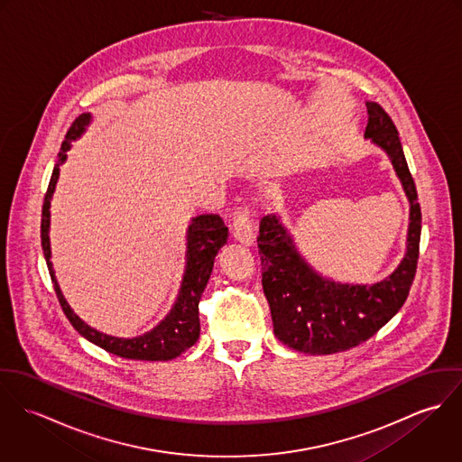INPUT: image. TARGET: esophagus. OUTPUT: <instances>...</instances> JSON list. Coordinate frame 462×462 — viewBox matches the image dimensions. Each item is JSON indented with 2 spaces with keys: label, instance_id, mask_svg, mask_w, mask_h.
I'll return each instance as SVG.
<instances>
[{
  "label": "esophagus",
  "instance_id": "34e87169",
  "mask_svg": "<svg viewBox=\"0 0 462 462\" xmlns=\"http://www.w3.org/2000/svg\"><path fill=\"white\" fill-rule=\"evenodd\" d=\"M233 236L236 242L244 244V245H253L254 244V227H253V220L249 217V211L240 208L235 213L233 218Z\"/></svg>",
  "mask_w": 462,
  "mask_h": 462
}]
</instances>
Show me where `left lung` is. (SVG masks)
Masks as SVG:
<instances>
[{"instance_id": "obj_1", "label": "left lung", "mask_w": 462, "mask_h": 462, "mask_svg": "<svg viewBox=\"0 0 462 462\" xmlns=\"http://www.w3.org/2000/svg\"><path fill=\"white\" fill-rule=\"evenodd\" d=\"M366 110L365 138L388 154L409 200L405 254L395 270L374 284L334 281L306 262L279 215H266L260 222L262 282L273 334L290 348L311 356L343 352L372 337L403 306L416 273L421 235L416 187L393 121L374 101H366Z\"/></svg>"}]
</instances>
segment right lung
Instances as JSON below:
<instances>
[{
  "mask_svg": "<svg viewBox=\"0 0 462 462\" xmlns=\"http://www.w3.org/2000/svg\"><path fill=\"white\" fill-rule=\"evenodd\" d=\"M92 123V114H81L74 119L66 134V140L59 152V162L53 169L50 187L42 204V222H41V240L42 251L48 263V270L59 297V302L66 313L72 328L83 337L92 341L94 345L105 348L110 354H116L125 359L136 361H169L181 356L187 348H190L199 339L200 324H199V300L209 281L215 256L227 242V227L218 215L206 213L198 215L190 220L187 229V253H185V272L181 279V286L178 297L165 315V319L151 330L134 336V337H117L105 332H99L88 324H85L67 304L66 297L60 290V284L55 277V268L51 263V242H50V224H51V199L55 194L60 165L66 163L67 151L70 143L78 140L87 132Z\"/></svg>",
  "mask_w": 462,
  "mask_h": 462,
  "instance_id": "add662e5",
  "label": "right lung"
}]
</instances>
